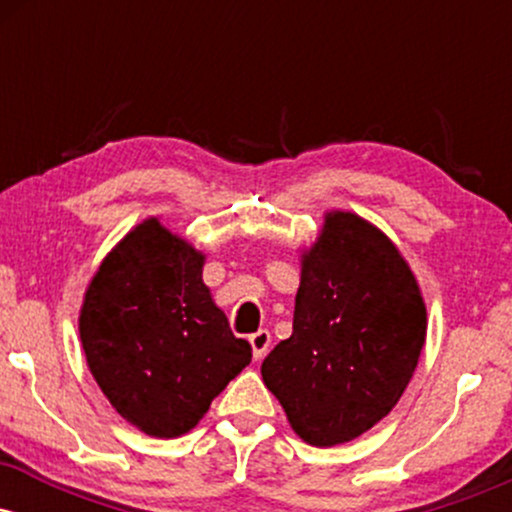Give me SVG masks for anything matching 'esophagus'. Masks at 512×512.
<instances>
[{
  "label": "esophagus",
  "mask_w": 512,
  "mask_h": 512,
  "mask_svg": "<svg viewBox=\"0 0 512 512\" xmlns=\"http://www.w3.org/2000/svg\"><path fill=\"white\" fill-rule=\"evenodd\" d=\"M250 344H252V354H255V361H262V358L267 356L269 344H272V334L267 330L250 334Z\"/></svg>",
  "instance_id": "esophagus-1"
}]
</instances>
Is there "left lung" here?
Instances as JSON below:
<instances>
[{
    "label": "left lung",
    "mask_w": 512,
    "mask_h": 512,
    "mask_svg": "<svg viewBox=\"0 0 512 512\" xmlns=\"http://www.w3.org/2000/svg\"><path fill=\"white\" fill-rule=\"evenodd\" d=\"M426 342V303L402 252L351 211H327L303 252L293 332L262 380L315 448L349 443L390 414Z\"/></svg>",
    "instance_id": "8db88e82"
}]
</instances>
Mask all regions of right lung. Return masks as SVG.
<instances>
[{
  "label": "right lung",
  "instance_id": "right-lung-1",
  "mask_svg": "<svg viewBox=\"0 0 512 512\" xmlns=\"http://www.w3.org/2000/svg\"><path fill=\"white\" fill-rule=\"evenodd\" d=\"M204 255L161 221L134 226L88 284L79 334L93 378L146 436L178 438L252 361L202 281Z\"/></svg>",
  "mask_w": 512,
  "mask_h": 512
}]
</instances>
